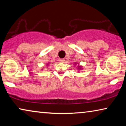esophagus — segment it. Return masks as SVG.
<instances>
[{
	"mask_svg": "<svg viewBox=\"0 0 126 126\" xmlns=\"http://www.w3.org/2000/svg\"><path fill=\"white\" fill-rule=\"evenodd\" d=\"M60 61H61V63H64V62H65V59H61V60H60Z\"/></svg>",
	"mask_w": 126,
	"mask_h": 126,
	"instance_id": "34e87169",
	"label": "esophagus"
}]
</instances>
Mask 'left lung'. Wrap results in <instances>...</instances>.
<instances>
[{"label":"left lung","mask_w":126,"mask_h":126,"mask_svg":"<svg viewBox=\"0 0 126 126\" xmlns=\"http://www.w3.org/2000/svg\"><path fill=\"white\" fill-rule=\"evenodd\" d=\"M77 62H75V63H74V65H77ZM77 69L78 70H81V69H82V66H80V65H79V64H78V65H77Z\"/></svg>","instance_id":"left-lung-1"}]
</instances>
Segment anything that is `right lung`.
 <instances>
[{
  "mask_svg": "<svg viewBox=\"0 0 126 126\" xmlns=\"http://www.w3.org/2000/svg\"><path fill=\"white\" fill-rule=\"evenodd\" d=\"M46 65H47V66H48V65H49V63H47V64H46Z\"/></svg>",
  "mask_w": 126,
  "mask_h": 126,
  "instance_id": "1",
  "label": "right lung"
}]
</instances>
